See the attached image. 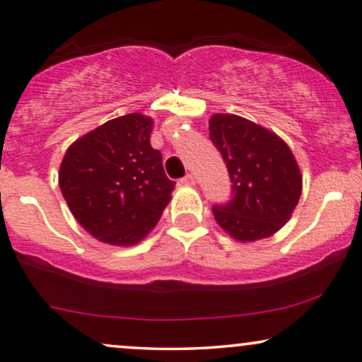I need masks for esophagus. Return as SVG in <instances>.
<instances>
[{
	"instance_id": "obj_1",
	"label": "esophagus",
	"mask_w": 362,
	"mask_h": 362,
	"mask_svg": "<svg viewBox=\"0 0 362 362\" xmlns=\"http://www.w3.org/2000/svg\"><path fill=\"white\" fill-rule=\"evenodd\" d=\"M180 184H184V185H187V187H194V185H195V177H194V175H185V177L180 180Z\"/></svg>"
}]
</instances>
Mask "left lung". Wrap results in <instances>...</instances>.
<instances>
[{"instance_id": "8db88e82", "label": "left lung", "mask_w": 362, "mask_h": 362, "mask_svg": "<svg viewBox=\"0 0 362 362\" xmlns=\"http://www.w3.org/2000/svg\"><path fill=\"white\" fill-rule=\"evenodd\" d=\"M209 138L233 182L229 204L212 207L216 223L239 243L273 236L302 195V173L290 146L264 126L223 112L209 119Z\"/></svg>"}]
</instances>
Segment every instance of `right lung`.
Masks as SVG:
<instances>
[{"instance_id":"right-lung-1","label":"right lung","mask_w":362,"mask_h":362,"mask_svg":"<svg viewBox=\"0 0 362 362\" xmlns=\"http://www.w3.org/2000/svg\"><path fill=\"white\" fill-rule=\"evenodd\" d=\"M153 119L132 112L77 138L65 151L59 185L77 223L112 246L145 239L172 199L162 153L150 145Z\"/></svg>"}]
</instances>
